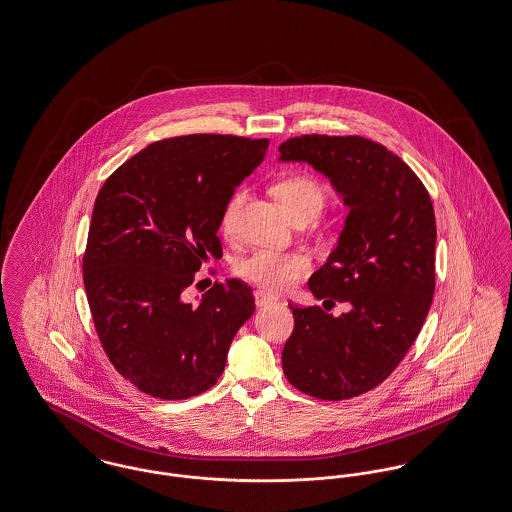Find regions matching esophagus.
<instances>
[{
  "label": "esophagus",
  "instance_id": "esophagus-1",
  "mask_svg": "<svg viewBox=\"0 0 512 512\" xmlns=\"http://www.w3.org/2000/svg\"><path fill=\"white\" fill-rule=\"evenodd\" d=\"M272 303H276V300L272 298L271 294H267L263 290L255 292V305L257 307H267V305H272Z\"/></svg>",
  "mask_w": 512,
  "mask_h": 512
}]
</instances>
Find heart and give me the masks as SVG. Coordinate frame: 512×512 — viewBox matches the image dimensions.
<instances>
[{"mask_svg": "<svg viewBox=\"0 0 512 512\" xmlns=\"http://www.w3.org/2000/svg\"><path fill=\"white\" fill-rule=\"evenodd\" d=\"M274 195L294 218L305 212H321L325 205V189L309 176H288L274 185ZM245 191H236L226 203L220 224L226 234H232L238 224ZM311 269V259L303 251L255 249L238 261L236 272L243 280L267 290L284 292L292 288Z\"/></svg>", "mask_w": 512, "mask_h": 512, "instance_id": "obj_1", "label": "heart"}]
</instances>
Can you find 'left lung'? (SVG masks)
Masks as SVG:
<instances>
[{"label": "left lung", "mask_w": 512, "mask_h": 512, "mask_svg": "<svg viewBox=\"0 0 512 512\" xmlns=\"http://www.w3.org/2000/svg\"><path fill=\"white\" fill-rule=\"evenodd\" d=\"M307 162L348 207L327 263L309 278L317 300L350 303L340 317L290 305L286 379L309 396L344 400L381 385L420 334L435 292V212L412 168L358 135H301L278 147Z\"/></svg>", "instance_id": "obj_1"}]
</instances>
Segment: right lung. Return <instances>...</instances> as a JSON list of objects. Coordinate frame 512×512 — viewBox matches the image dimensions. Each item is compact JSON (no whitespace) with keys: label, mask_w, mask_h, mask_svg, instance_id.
<instances>
[{"label":"right lung","mask_w":512,"mask_h":512,"mask_svg":"<svg viewBox=\"0 0 512 512\" xmlns=\"http://www.w3.org/2000/svg\"><path fill=\"white\" fill-rule=\"evenodd\" d=\"M269 139L183 135L131 156L94 201L83 280L100 344L131 385L162 400L209 391L253 315L251 288L214 284L197 305L183 290L222 257L220 216L265 158Z\"/></svg>","instance_id":"obj_1"}]
</instances>
